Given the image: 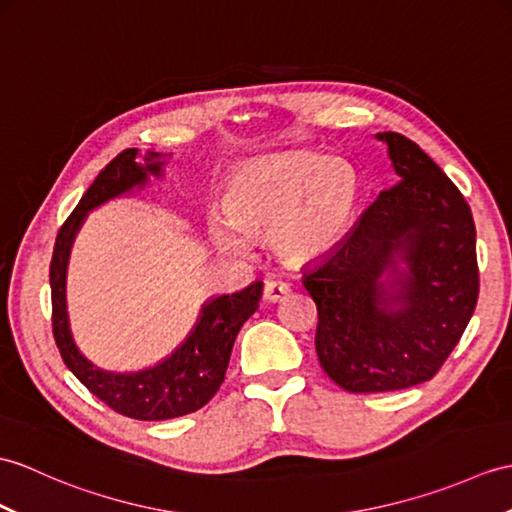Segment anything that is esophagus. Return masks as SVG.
Returning <instances> with one entry per match:
<instances>
[{
    "label": "esophagus",
    "instance_id": "1",
    "mask_svg": "<svg viewBox=\"0 0 512 512\" xmlns=\"http://www.w3.org/2000/svg\"><path fill=\"white\" fill-rule=\"evenodd\" d=\"M288 294H290V285L281 279H270L264 285V301L268 303L283 301Z\"/></svg>",
    "mask_w": 512,
    "mask_h": 512
}]
</instances>
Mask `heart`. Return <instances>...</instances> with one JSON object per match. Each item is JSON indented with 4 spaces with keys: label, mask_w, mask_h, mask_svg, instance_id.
I'll return each mask as SVG.
<instances>
[{
    "label": "heart",
    "mask_w": 512,
    "mask_h": 512,
    "mask_svg": "<svg viewBox=\"0 0 512 512\" xmlns=\"http://www.w3.org/2000/svg\"><path fill=\"white\" fill-rule=\"evenodd\" d=\"M360 196V176L342 159L314 152L257 159L229 176L222 213L207 218V233L218 251L231 255L246 253L248 237L268 235L283 261L303 266L344 242Z\"/></svg>",
    "instance_id": "1"
}]
</instances>
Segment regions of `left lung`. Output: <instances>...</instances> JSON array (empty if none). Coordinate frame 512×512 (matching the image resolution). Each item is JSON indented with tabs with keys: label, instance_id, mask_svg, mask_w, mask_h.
Instances as JSON below:
<instances>
[{
	"label": "left lung",
	"instance_id": "1",
	"mask_svg": "<svg viewBox=\"0 0 512 512\" xmlns=\"http://www.w3.org/2000/svg\"><path fill=\"white\" fill-rule=\"evenodd\" d=\"M377 137L386 141L399 183L303 277L318 310L320 366L347 392L432 379L465 334L480 292L465 196L414 141L399 133ZM386 269L395 280L381 279Z\"/></svg>",
	"mask_w": 512,
	"mask_h": 512
}]
</instances>
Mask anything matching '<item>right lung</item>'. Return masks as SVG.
Segmentation results:
<instances>
[{"instance_id": "add662e5", "label": "right lung", "mask_w": 512, "mask_h": 512, "mask_svg": "<svg viewBox=\"0 0 512 512\" xmlns=\"http://www.w3.org/2000/svg\"><path fill=\"white\" fill-rule=\"evenodd\" d=\"M137 148H126L100 170L98 178L80 198L78 207L63 222L56 235L50 285H52V331L56 347L67 368L80 384L104 401L111 410L139 421H165L192 414L216 395L224 382L231 360L233 342L242 325L257 310L261 299V281H255L242 292L224 294L202 307L196 329L168 360L141 373H106L93 366L82 355L69 334L65 310V272L69 248L87 211L109 198L120 196L135 185H144L148 174H161L157 152H150L146 165H139Z\"/></svg>"}]
</instances>
